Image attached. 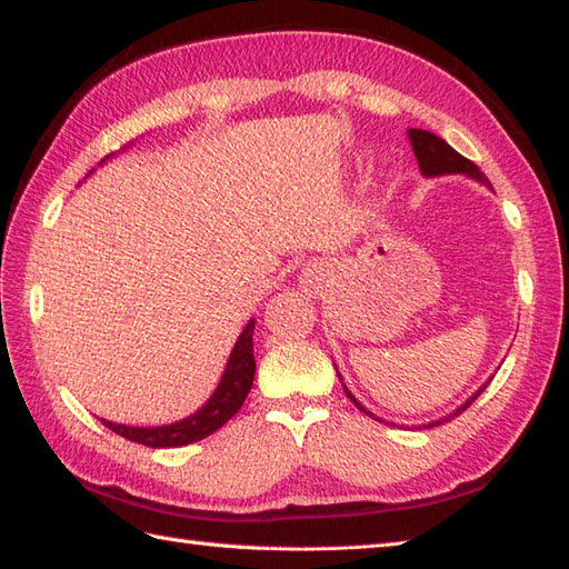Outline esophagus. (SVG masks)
Instances as JSON below:
<instances>
[{"instance_id":"obj_1","label":"esophagus","mask_w":569,"mask_h":569,"mask_svg":"<svg viewBox=\"0 0 569 569\" xmlns=\"http://www.w3.org/2000/svg\"><path fill=\"white\" fill-rule=\"evenodd\" d=\"M329 281H332V271L327 269V263H308L300 276V286L308 296H322Z\"/></svg>"}]
</instances>
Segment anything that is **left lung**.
<instances>
[{
  "label": "left lung",
  "mask_w": 569,
  "mask_h": 569,
  "mask_svg": "<svg viewBox=\"0 0 569 569\" xmlns=\"http://www.w3.org/2000/svg\"><path fill=\"white\" fill-rule=\"evenodd\" d=\"M407 136H409V142H412V150H415V157H417V162H419V171L425 177H443V174H466V177H470V179H475V181H480L482 187H487V189H492V183H490V179H487L482 171H480V167L475 164V162H470V160H466L463 154L460 152H456L451 144H448L443 138H439V136H433V133H429V130H421V128H409L407 130ZM337 368V366H335ZM337 376H339V380H341V373L337 371ZM341 386H345V380H341ZM490 386V380L485 382V386L478 390V392H472L470 398L460 405L458 409H453L451 415H446V417H441V419H433V421H429V425H425V429H431V427H441L443 421H451L453 417H458L460 412H466V409L480 398L482 395V390ZM345 392H347V398L361 409L363 415H368V417H373V412H368V409L353 398L351 395V390L345 386ZM373 419H378V417H373ZM378 421H382V419H378Z\"/></svg>",
  "instance_id": "left-lung-1"
}]
</instances>
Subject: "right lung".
<instances>
[{
  "instance_id": "1",
  "label": "right lung",
  "mask_w": 569,
  "mask_h": 569,
  "mask_svg": "<svg viewBox=\"0 0 569 569\" xmlns=\"http://www.w3.org/2000/svg\"><path fill=\"white\" fill-rule=\"evenodd\" d=\"M109 157H106V160H109ZM106 160H101V164ZM252 335H254V320H249L247 327L242 329V335L234 341V349L230 351L228 363H224V371L216 392L210 395L208 402L203 407H198L193 415L164 427H128V425H113V421L101 419L103 427H109L111 431L123 436L128 441H136L150 448H177V446H189L193 441L206 439V436L218 431L224 421L237 415V409L242 407L247 392L252 390L254 371H257Z\"/></svg>"
}]
</instances>
